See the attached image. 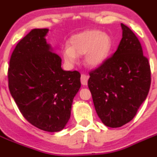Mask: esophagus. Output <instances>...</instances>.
I'll list each match as a JSON object with an SVG mask.
<instances>
[{
	"instance_id": "34e87169",
	"label": "esophagus",
	"mask_w": 157,
	"mask_h": 157,
	"mask_svg": "<svg viewBox=\"0 0 157 157\" xmlns=\"http://www.w3.org/2000/svg\"><path fill=\"white\" fill-rule=\"evenodd\" d=\"M89 76L86 74H82L81 76V81L83 85H87L88 84V80H89Z\"/></svg>"
}]
</instances>
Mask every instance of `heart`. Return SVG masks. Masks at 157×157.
Segmentation results:
<instances>
[{"label": "heart", "mask_w": 157, "mask_h": 157, "mask_svg": "<svg viewBox=\"0 0 157 157\" xmlns=\"http://www.w3.org/2000/svg\"><path fill=\"white\" fill-rule=\"evenodd\" d=\"M113 48V40L108 33L100 30H85L70 38V46L62 52L64 61L72 64L77 56L85 55L84 62L88 67L96 68L107 60Z\"/></svg>", "instance_id": "obj_1"}]
</instances>
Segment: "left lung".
<instances>
[{
    "label": "left lung",
    "mask_w": 157,
    "mask_h": 157,
    "mask_svg": "<svg viewBox=\"0 0 157 157\" xmlns=\"http://www.w3.org/2000/svg\"><path fill=\"white\" fill-rule=\"evenodd\" d=\"M117 51L90 72L88 81L97 115L105 125L119 128L133 119L151 85L148 60L134 33L121 23Z\"/></svg>",
    "instance_id": "left-lung-1"
}]
</instances>
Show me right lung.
I'll use <instances>...</instances> for the list:
<instances>
[{
  "label": "right lung",
  "mask_w": 157,
  "mask_h": 157,
  "mask_svg": "<svg viewBox=\"0 0 157 157\" xmlns=\"http://www.w3.org/2000/svg\"><path fill=\"white\" fill-rule=\"evenodd\" d=\"M48 33V29H34L20 40L12 53L8 78L24 117L35 127L54 132L61 131L70 118L81 74L63 70L61 58L46 41Z\"/></svg>",
  "instance_id": "1"
}]
</instances>
